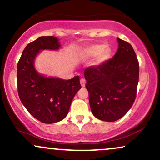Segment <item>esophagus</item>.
<instances>
[{
  "mask_svg": "<svg viewBox=\"0 0 160 160\" xmlns=\"http://www.w3.org/2000/svg\"><path fill=\"white\" fill-rule=\"evenodd\" d=\"M80 84H81L82 87H85V86H86V80H85V79H81V80H80Z\"/></svg>",
  "mask_w": 160,
  "mask_h": 160,
  "instance_id": "34e87169",
  "label": "esophagus"
}]
</instances>
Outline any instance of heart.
I'll return each mask as SVG.
<instances>
[{
	"mask_svg": "<svg viewBox=\"0 0 160 160\" xmlns=\"http://www.w3.org/2000/svg\"><path fill=\"white\" fill-rule=\"evenodd\" d=\"M111 48L108 45L93 44L82 48L79 51V57L82 59H89L94 57L91 65L92 66H100L110 58Z\"/></svg>",
	"mask_w": 160,
	"mask_h": 160,
	"instance_id": "heart-1",
	"label": "heart"
}]
</instances>
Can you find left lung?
Instances as JSON below:
<instances>
[{
  "mask_svg": "<svg viewBox=\"0 0 160 160\" xmlns=\"http://www.w3.org/2000/svg\"><path fill=\"white\" fill-rule=\"evenodd\" d=\"M117 41L112 58L84 71L92 112L104 122L122 118L133 104L137 90L139 66L135 51L128 42Z\"/></svg>",
  "mask_w": 160,
  "mask_h": 160,
  "instance_id": "left-lung-1",
  "label": "left lung"
}]
</instances>
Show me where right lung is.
Listing matches in <instances>:
<instances>
[{"label":"right lung","mask_w":160,"mask_h":160,"mask_svg":"<svg viewBox=\"0 0 160 160\" xmlns=\"http://www.w3.org/2000/svg\"><path fill=\"white\" fill-rule=\"evenodd\" d=\"M60 47L57 37L41 36L26 46L17 66L21 101L34 118L45 124L64 119L74 95L81 88L79 76L63 80L42 74L36 69L35 60L40 52L58 51Z\"/></svg>","instance_id":"1"}]
</instances>
